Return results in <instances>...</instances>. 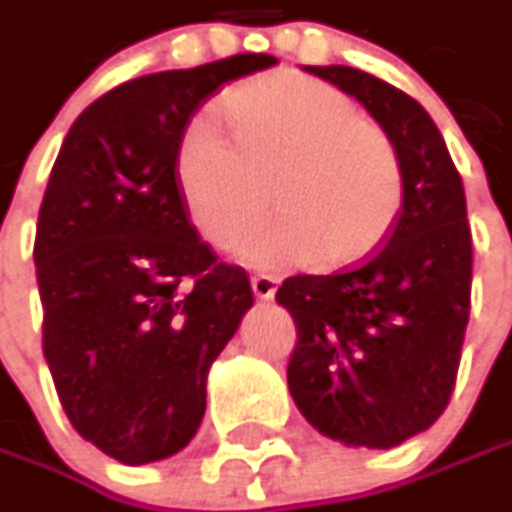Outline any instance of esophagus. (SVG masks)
<instances>
[{"instance_id": "34e87169", "label": "esophagus", "mask_w": 512, "mask_h": 512, "mask_svg": "<svg viewBox=\"0 0 512 512\" xmlns=\"http://www.w3.org/2000/svg\"><path fill=\"white\" fill-rule=\"evenodd\" d=\"M250 285H253V294H256L259 300H274L279 279L271 274H256L250 279Z\"/></svg>"}]
</instances>
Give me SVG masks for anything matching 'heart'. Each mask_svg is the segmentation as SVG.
Instances as JSON below:
<instances>
[{
	"mask_svg": "<svg viewBox=\"0 0 512 512\" xmlns=\"http://www.w3.org/2000/svg\"><path fill=\"white\" fill-rule=\"evenodd\" d=\"M224 113L233 142L195 116L174 148L177 195L206 241L221 250L241 243V262L265 271L317 259L341 268L393 230L405 203L402 154L347 92L274 72L227 92ZM268 182L277 215L251 234Z\"/></svg>",
	"mask_w": 512,
	"mask_h": 512,
	"instance_id": "b5f03b06",
	"label": "heart"
}]
</instances>
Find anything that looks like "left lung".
<instances>
[{
	"mask_svg": "<svg viewBox=\"0 0 512 512\" xmlns=\"http://www.w3.org/2000/svg\"><path fill=\"white\" fill-rule=\"evenodd\" d=\"M306 72L358 98L387 130L405 165V203L358 265L279 285L276 303L297 323L288 390L320 434L393 449L431 428L455 390L472 294L463 180L408 92L352 66Z\"/></svg>",
	"mask_w": 512,
	"mask_h": 512,
	"instance_id": "1",
	"label": "left lung"
}]
</instances>
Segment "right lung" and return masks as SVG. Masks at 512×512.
Returning <instances> with one entry per match:
<instances>
[{
    "label": "right lung",
    "instance_id": "obj_1",
    "mask_svg": "<svg viewBox=\"0 0 512 512\" xmlns=\"http://www.w3.org/2000/svg\"><path fill=\"white\" fill-rule=\"evenodd\" d=\"M233 55L104 92L69 128L43 195L34 265L43 355L72 428L119 463L177 455L206 376L253 306L174 186V148L203 101L274 66Z\"/></svg>",
    "mask_w": 512,
    "mask_h": 512
}]
</instances>
